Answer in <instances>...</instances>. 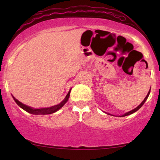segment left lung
<instances>
[{"label": "left lung", "mask_w": 160, "mask_h": 160, "mask_svg": "<svg viewBox=\"0 0 160 160\" xmlns=\"http://www.w3.org/2000/svg\"><path fill=\"white\" fill-rule=\"evenodd\" d=\"M150 91H151V88H150V89H149V91H148V94H147V95L146 96V98H144V100H143V101H142V102L141 104L139 105L138 106V107H136V108H134L133 109V110H132V111H129V112H128V113H124V114H123L122 116H120V117H126V116H128V115H130V114H132V113H135V111H137L138 110V109H140L142 107V106H143V105L144 104V102H146V100H147V98H148V95H149V94H150Z\"/></svg>", "instance_id": "left-lung-1"}]
</instances>
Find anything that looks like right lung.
<instances>
[{
  "instance_id": "1",
  "label": "right lung",
  "mask_w": 160,
  "mask_h": 160,
  "mask_svg": "<svg viewBox=\"0 0 160 160\" xmlns=\"http://www.w3.org/2000/svg\"><path fill=\"white\" fill-rule=\"evenodd\" d=\"M71 89L69 90L68 93L67 94L66 97L65 98V99L63 100L62 101L60 102V103L56 105V106L49 107V108H32V107L28 106L25 104L22 103L21 102H19L18 100H17L16 98H15L13 95H12V97H13V98H14V101L16 102V103L18 105V106L20 107V108H22L23 110L27 111V112L31 113V114H35V115H47V114H51V113H53L54 112H56V111H58L59 109H60L63 106H64L65 103H66V102L68 101V98L70 97V93H71Z\"/></svg>"
}]
</instances>
